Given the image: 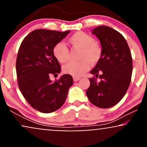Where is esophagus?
<instances>
[{
  "label": "esophagus",
  "instance_id": "obj_1",
  "mask_svg": "<svg viewBox=\"0 0 147 147\" xmlns=\"http://www.w3.org/2000/svg\"><path fill=\"white\" fill-rule=\"evenodd\" d=\"M73 80H74V82H77V81L79 80V77H73Z\"/></svg>",
  "mask_w": 147,
  "mask_h": 147
}]
</instances>
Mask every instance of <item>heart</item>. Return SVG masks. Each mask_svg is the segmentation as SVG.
<instances>
[{
  "instance_id": "obj_1",
  "label": "heart",
  "mask_w": 147,
  "mask_h": 147,
  "mask_svg": "<svg viewBox=\"0 0 147 147\" xmlns=\"http://www.w3.org/2000/svg\"><path fill=\"white\" fill-rule=\"evenodd\" d=\"M68 42L74 48L81 49L79 56L80 60L65 64L63 66V72L73 77H81L89 68V62L95 64L99 61L102 57V48L95 43L93 37L83 32L74 34L69 38ZM52 53L61 63H65L68 60V49L61 42L54 46Z\"/></svg>"
}]
</instances>
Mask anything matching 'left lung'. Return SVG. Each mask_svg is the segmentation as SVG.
<instances>
[{
	"mask_svg": "<svg viewBox=\"0 0 147 147\" xmlns=\"http://www.w3.org/2000/svg\"><path fill=\"white\" fill-rule=\"evenodd\" d=\"M102 45V57L90 73V85L86 95L92 104L108 109L117 104L126 94L131 83L133 62L124 37L119 32L101 25L92 31ZM96 77L100 79L96 82Z\"/></svg>",
	"mask_w": 147,
	"mask_h": 147,
	"instance_id": "obj_1",
	"label": "left lung"
}]
</instances>
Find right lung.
Returning a JSON list of instances; mask_svg holds the SVG:
<instances>
[{
	"label": "right lung",
	"mask_w": 147,
	"mask_h": 147,
	"mask_svg": "<svg viewBox=\"0 0 147 147\" xmlns=\"http://www.w3.org/2000/svg\"><path fill=\"white\" fill-rule=\"evenodd\" d=\"M70 32L35 30L22 41L16 58L18 85L30 105L44 113L60 109L73 84L71 75H63L52 82L50 77L61 72L52 49Z\"/></svg>",
	"instance_id": "1"
}]
</instances>
